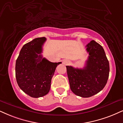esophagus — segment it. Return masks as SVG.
Segmentation results:
<instances>
[{
	"instance_id": "obj_1",
	"label": "esophagus",
	"mask_w": 123,
	"mask_h": 123,
	"mask_svg": "<svg viewBox=\"0 0 123 123\" xmlns=\"http://www.w3.org/2000/svg\"><path fill=\"white\" fill-rule=\"evenodd\" d=\"M69 63V61L67 60H63V64L64 65H67Z\"/></svg>"
}]
</instances>
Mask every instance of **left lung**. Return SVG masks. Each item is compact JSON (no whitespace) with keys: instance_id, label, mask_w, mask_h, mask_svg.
Returning a JSON list of instances; mask_svg holds the SVG:
<instances>
[{"instance_id":"obj_1","label":"left lung","mask_w":123,"mask_h":123,"mask_svg":"<svg viewBox=\"0 0 123 123\" xmlns=\"http://www.w3.org/2000/svg\"><path fill=\"white\" fill-rule=\"evenodd\" d=\"M86 47L89 56L84 68L66 66L71 91L82 98L101 91L107 84L110 72L109 62L102 46L92 40Z\"/></svg>"}]
</instances>
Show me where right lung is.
Segmentation results:
<instances>
[{"label": "right lung", "instance_id": "right-lung-1", "mask_svg": "<svg viewBox=\"0 0 123 123\" xmlns=\"http://www.w3.org/2000/svg\"><path fill=\"white\" fill-rule=\"evenodd\" d=\"M46 38H36L25 44L16 61L15 75L18 86L32 98L45 96L49 91L51 79L57 66L42 55Z\"/></svg>", "mask_w": 123, "mask_h": 123}]
</instances>
